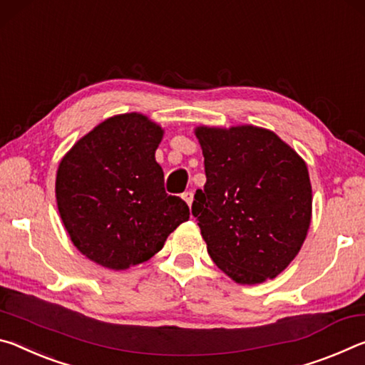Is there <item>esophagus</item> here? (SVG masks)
I'll return each mask as SVG.
<instances>
[{"label":"esophagus","mask_w":365,"mask_h":365,"mask_svg":"<svg viewBox=\"0 0 365 365\" xmlns=\"http://www.w3.org/2000/svg\"><path fill=\"white\" fill-rule=\"evenodd\" d=\"M182 199L186 200V204L190 207L192 205V200H194V194H192V190H186V192L182 194Z\"/></svg>","instance_id":"1"}]
</instances>
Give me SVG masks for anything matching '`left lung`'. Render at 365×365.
<instances>
[{
	"mask_svg": "<svg viewBox=\"0 0 365 365\" xmlns=\"http://www.w3.org/2000/svg\"><path fill=\"white\" fill-rule=\"evenodd\" d=\"M207 182L192 215L220 270L241 284L264 283L301 250L312 186L299 155L268 129H195Z\"/></svg>",
	"mask_w": 365,
	"mask_h": 365,
	"instance_id": "obj_1",
	"label": "left lung"
}]
</instances>
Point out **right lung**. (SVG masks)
Segmentation results:
<instances>
[{
	"label": "right lung",
	"mask_w": 365,
	"mask_h": 365,
	"mask_svg": "<svg viewBox=\"0 0 365 365\" xmlns=\"http://www.w3.org/2000/svg\"><path fill=\"white\" fill-rule=\"evenodd\" d=\"M158 124L139 113L106 119L64 155L56 202L81 252L111 270L142 264L189 220V207L165 190L155 150Z\"/></svg>",
	"instance_id": "add662e5"
}]
</instances>
